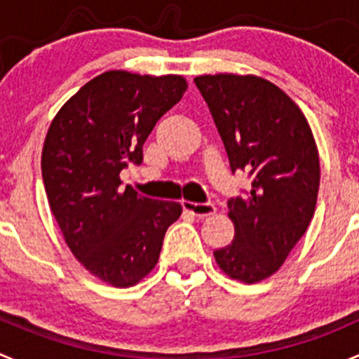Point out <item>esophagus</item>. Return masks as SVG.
<instances>
[{"instance_id": "1", "label": "esophagus", "mask_w": 359, "mask_h": 359, "mask_svg": "<svg viewBox=\"0 0 359 359\" xmlns=\"http://www.w3.org/2000/svg\"><path fill=\"white\" fill-rule=\"evenodd\" d=\"M184 210H189L191 214L198 217H207V215L215 214V207L212 203H191V201H182Z\"/></svg>"}]
</instances>
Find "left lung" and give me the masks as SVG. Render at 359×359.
I'll list each match as a JSON object with an SVG mask.
<instances>
[{
    "mask_svg": "<svg viewBox=\"0 0 359 359\" xmlns=\"http://www.w3.org/2000/svg\"><path fill=\"white\" fill-rule=\"evenodd\" d=\"M194 83L224 144L231 173L250 189L228 200L235 238L214 250L224 273L252 284L276 273L307 231L319 191V156L307 119L279 87L252 75Z\"/></svg>",
    "mask_w": 359,
    "mask_h": 359,
    "instance_id": "8db88e82",
    "label": "left lung"
}]
</instances>
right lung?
<instances>
[{"mask_svg":"<svg viewBox=\"0 0 359 359\" xmlns=\"http://www.w3.org/2000/svg\"><path fill=\"white\" fill-rule=\"evenodd\" d=\"M179 75L107 72L65 103L48 128L41 175L48 205L73 256L116 287L144 279L159 259L179 203L145 198L119 173L144 161L156 123L180 102Z\"/></svg>","mask_w":359,"mask_h":359,"instance_id":"right-lung-1","label":"right lung"}]
</instances>
